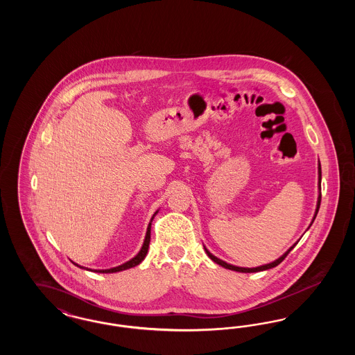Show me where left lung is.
I'll list each match as a JSON object with an SVG mask.
<instances>
[{
	"mask_svg": "<svg viewBox=\"0 0 355 355\" xmlns=\"http://www.w3.org/2000/svg\"><path fill=\"white\" fill-rule=\"evenodd\" d=\"M321 180H322V171H321V164H320V161H318V189H320V194H318V201H317V207H315V213H314V217H313V220H311V223L314 222L315 220V217H317V214H318V210H320V205H321ZM311 223H310V226H311ZM309 226V227H310ZM307 227V229H309ZM298 243V241L291 246V248H288V250H287L286 253L282 254L278 259H275V261H272L270 263H266V265H262V266H258V268H239V266H234V265H230V263H227V262H225V261H222L220 258H217L216 255H213V254L210 253L205 246H203V249H205V252L206 254L209 255V258L211 259V261H214L216 263H218L220 266L222 268H225V269H229V270L233 271H239V272H257V271H263V270H269V269H272V268H275V266H278L285 258H286L287 254L290 253L293 249H294V246Z\"/></svg>",
	"mask_w": 355,
	"mask_h": 355,
	"instance_id": "8db88e82",
	"label": "left lung"
}]
</instances>
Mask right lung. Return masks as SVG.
<instances>
[{
  "mask_svg": "<svg viewBox=\"0 0 355 355\" xmlns=\"http://www.w3.org/2000/svg\"><path fill=\"white\" fill-rule=\"evenodd\" d=\"M158 213V210L153 214L152 220L149 222V225H148V230H146V236H145V239H144V243H142V248H141V250L138 252V254L133 257L132 259H129L128 262H125V263H122V265H119V266H116V268H112V269H105V270H92V269H87V268H84V266H80V265H77V263H74L76 266H78V268H81V269H85V270H90L94 271V272H117V271L122 270H128V269H132V268H135L137 265H139L144 259H145V257H146V254H148V249H149V243H150V230H152V222L154 220V217H155V214Z\"/></svg>",
  "mask_w": 355,
  "mask_h": 355,
  "instance_id": "obj_1",
  "label": "right lung"
}]
</instances>
